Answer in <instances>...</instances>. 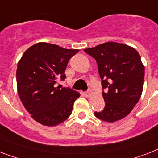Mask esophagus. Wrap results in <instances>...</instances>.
Here are the masks:
<instances>
[{
  "label": "esophagus",
  "mask_w": 158,
  "mask_h": 158,
  "mask_svg": "<svg viewBox=\"0 0 158 158\" xmlns=\"http://www.w3.org/2000/svg\"><path fill=\"white\" fill-rule=\"evenodd\" d=\"M90 95H91V92L90 91H88V92H86V93H84V96L87 97V98L90 97Z\"/></svg>",
  "instance_id": "esophagus-1"
}]
</instances>
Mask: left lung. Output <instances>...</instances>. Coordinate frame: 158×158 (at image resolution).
<instances>
[{
	"mask_svg": "<svg viewBox=\"0 0 158 158\" xmlns=\"http://www.w3.org/2000/svg\"><path fill=\"white\" fill-rule=\"evenodd\" d=\"M84 52L96 60L102 79V111L94 112L100 120L115 122L130 113L139 100L143 88L144 65L135 48L123 43L108 42Z\"/></svg>",
	"mask_w": 158,
	"mask_h": 158,
	"instance_id": "1",
	"label": "left lung"
}]
</instances>
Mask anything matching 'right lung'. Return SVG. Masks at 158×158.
Masks as SVG:
<instances>
[{
	"instance_id": "1",
	"label": "right lung",
	"mask_w": 158,
	"mask_h": 158,
	"mask_svg": "<svg viewBox=\"0 0 158 158\" xmlns=\"http://www.w3.org/2000/svg\"><path fill=\"white\" fill-rule=\"evenodd\" d=\"M79 52L48 43L27 49L16 71L17 90L22 103L33 120L55 126L68 119L80 94L69 88H56L57 78L64 80L69 59Z\"/></svg>"
}]
</instances>
